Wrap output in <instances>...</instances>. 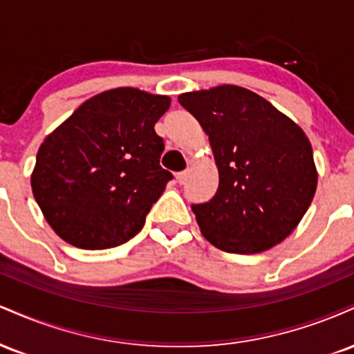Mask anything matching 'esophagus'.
Returning <instances> with one entry per match:
<instances>
[{
    "instance_id": "34e87169",
    "label": "esophagus",
    "mask_w": 354,
    "mask_h": 354,
    "mask_svg": "<svg viewBox=\"0 0 354 354\" xmlns=\"http://www.w3.org/2000/svg\"><path fill=\"white\" fill-rule=\"evenodd\" d=\"M186 180H188V173H186V171L176 173V181L180 183V185H185Z\"/></svg>"
}]
</instances>
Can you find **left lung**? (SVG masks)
<instances>
[{
    "instance_id": "left-lung-1",
    "label": "left lung",
    "mask_w": 354,
    "mask_h": 354,
    "mask_svg": "<svg viewBox=\"0 0 354 354\" xmlns=\"http://www.w3.org/2000/svg\"><path fill=\"white\" fill-rule=\"evenodd\" d=\"M178 101L209 136L219 173L216 194L191 206L203 236L238 254L261 253L290 236L318 185L303 129L234 84L183 93Z\"/></svg>"
}]
</instances>
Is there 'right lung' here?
<instances>
[{"label":"right lung","mask_w":354,"mask_h":354,"mask_svg":"<svg viewBox=\"0 0 354 354\" xmlns=\"http://www.w3.org/2000/svg\"><path fill=\"white\" fill-rule=\"evenodd\" d=\"M168 96L116 88L84 101L44 138L31 189L48 225L83 250L123 245L173 174L160 166L163 138L154 124Z\"/></svg>","instance_id":"1"}]
</instances>
